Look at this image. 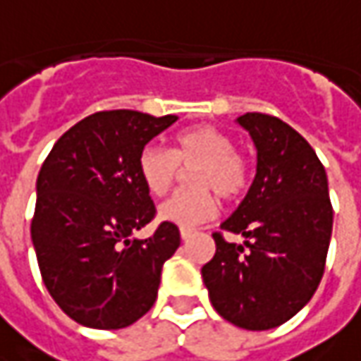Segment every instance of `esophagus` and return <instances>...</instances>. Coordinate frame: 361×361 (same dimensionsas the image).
I'll use <instances>...</instances> for the list:
<instances>
[{
	"instance_id": "1",
	"label": "esophagus",
	"mask_w": 361,
	"mask_h": 361,
	"mask_svg": "<svg viewBox=\"0 0 361 361\" xmlns=\"http://www.w3.org/2000/svg\"><path fill=\"white\" fill-rule=\"evenodd\" d=\"M194 228H181L180 230V234H181V240H190L192 236H194Z\"/></svg>"
}]
</instances>
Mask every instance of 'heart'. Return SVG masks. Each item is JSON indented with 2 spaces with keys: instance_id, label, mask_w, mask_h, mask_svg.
I'll return each mask as SVG.
<instances>
[{
  "instance_id": "b5f03b06",
  "label": "heart",
  "mask_w": 361,
  "mask_h": 361,
  "mask_svg": "<svg viewBox=\"0 0 361 361\" xmlns=\"http://www.w3.org/2000/svg\"><path fill=\"white\" fill-rule=\"evenodd\" d=\"M180 167H194L190 185L196 190L171 196L159 208V218L180 228H192L210 220L216 212L214 192L222 200H234L248 185V164L236 153L234 139L212 125H197L176 135L173 149L147 145L139 153V178L151 196H165L180 178Z\"/></svg>"
}]
</instances>
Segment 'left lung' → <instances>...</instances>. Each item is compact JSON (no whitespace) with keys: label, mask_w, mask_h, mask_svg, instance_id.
Segmentation results:
<instances>
[{"label":"left lung","mask_w":361,"mask_h":361,"mask_svg":"<svg viewBox=\"0 0 361 361\" xmlns=\"http://www.w3.org/2000/svg\"><path fill=\"white\" fill-rule=\"evenodd\" d=\"M257 147V176L222 230L216 255L202 267L214 309L236 327L264 331L289 322L319 287L334 228L325 167L281 118L246 113L236 118Z\"/></svg>","instance_id":"1"}]
</instances>
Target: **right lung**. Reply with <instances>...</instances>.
Returning <instances> with one entry per match:
<instances>
[{
    "instance_id": "obj_1",
    "label": "right lung",
    "mask_w": 361,
    "mask_h": 361,
    "mask_svg": "<svg viewBox=\"0 0 361 361\" xmlns=\"http://www.w3.org/2000/svg\"><path fill=\"white\" fill-rule=\"evenodd\" d=\"M178 121L139 111H101L54 143L36 181L32 243L42 281L58 307L92 329H121L149 311L180 230L155 218L139 178V153Z\"/></svg>"
}]
</instances>
